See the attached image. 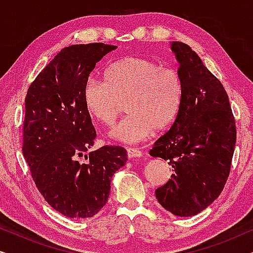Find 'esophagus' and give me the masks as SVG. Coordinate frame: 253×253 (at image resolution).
I'll return each instance as SVG.
<instances>
[{"label": "esophagus", "instance_id": "esophagus-1", "mask_svg": "<svg viewBox=\"0 0 253 253\" xmlns=\"http://www.w3.org/2000/svg\"><path fill=\"white\" fill-rule=\"evenodd\" d=\"M126 154L129 159H133V158H140L143 157V153L137 148H132V147H127L126 148Z\"/></svg>", "mask_w": 253, "mask_h": 253}]
</instances>
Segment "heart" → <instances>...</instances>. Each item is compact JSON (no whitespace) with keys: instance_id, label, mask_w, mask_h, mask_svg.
<instances>
[{"instance_id":"b5f03b06","label":"heart","mask_w":253,"mask_h":253,"mask_svg":"<svg viewBox=\"0 0 253 253\" xmlns=\"http://www.w3.org/2000/svg\"><path fill=\"white\" fill-rule=\"evenodd\" d=\"M103 81L88 79L83 87V105L89 116L112 126L126 101L127 115L110 137L126 144L146 139L153 131L168 129L182 101L181 78L174 69L143 57H122L102 72Z\"/></svg>"}]
</instances>
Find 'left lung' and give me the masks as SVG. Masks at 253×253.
<instances>
[{
	"label": "left lung",
	"instance_id": "8db88e82",
	"mask_svg": "<svg viewBox=\"0 0 253 253\" xmlns=\"http://www.w3.org/2000/svg\"><path fill=\"white\" fill-rule=\"evenodd\" d=\"M179 68L182 101L169 131L150 154L168 160L171 177L155 190L160 205L174 215L193 216L220 196L229 176L236 126L222 84L188 44L172 41Z\"/></svg>",
	"mask_w": 253,
	"mask_h": 253
}]
</instances>
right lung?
<instances>
[{
    "instance_id": "1",
    "label": "right lung",
    "mask_w": 253,
    "mask_h": 253,
    "mask_svg": "<svg viewBox=\"0 0 253 253\" xmlns=\"http://www.w3.org/2000/svg\"><path fill=\"white\" fill-rule=\"evenodd\" d=\"M116 46L74 44L63 48L27 91L23 154L46 202L71 219L92 217L106 205L115 172L127 160L120 146L85 154L96 137L83 105V87L95 64Z\"/></svg>"
}]
</instances>
